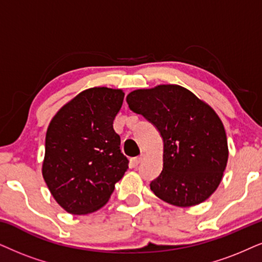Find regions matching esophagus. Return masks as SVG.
Segmentation results:
<instances>
[{
    "instance_id": "esophagus-1",
    "label": "esophagus",
    "mask_w": 262,
    "mask_h": 262,
    "mask_svg": "<svg viewBox=\"0 0 262 262\" xmlns=\"http://www.w3.org/2000/svg\"><path fill=\"white\" fill-rule=\"evenodd\" d=\"M144 160H145V155H144V154H141L140 156H138V157H135V158H134V163L138 165V164H140L141 162L144 161Z\"/></svg>"
}]
</instances>
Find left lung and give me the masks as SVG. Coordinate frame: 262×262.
<instances>
[{
  "mask_svg": "<svg viewBox=\"0 0 262 262\" xmlns=\"http://www.w3.org/2000/svg\"><path fill=\"white\" fill-rule=\"evenodd\" d=\"M127 102L163 139V169L150 184L156 196L177 207L209 198L228 158L226 132L213 108L177 84L138 89L129 93Z\"/></svg>",
  "mask_w": 262,
  "mask_h": 262,
  "instance_id": "left-lung-1",
  "label": "left lung"
}]
</instances>
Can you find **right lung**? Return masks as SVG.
Listing matches in <instances>:
<instances>
[{
	"instance_id": "right-lung-1",
	"label": "right lung",
	"mask_w": 262,
	"mask_h": 262,
	"mask_svg": "<svg viewBox=\"0 0 262 262\" xmlns=\"http://www.w3.org/2000/svg\"><path fill=\"white\" fill-rule=\"evenodd\" d=\"M123 98L121 89H87L49 123L42 174L52 196L69 213L100 209L128 169L114 129Z\"/></svg>"
}]
</instances>
